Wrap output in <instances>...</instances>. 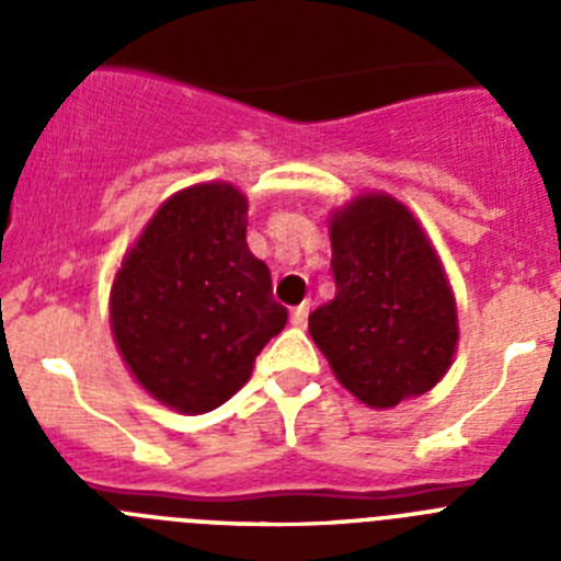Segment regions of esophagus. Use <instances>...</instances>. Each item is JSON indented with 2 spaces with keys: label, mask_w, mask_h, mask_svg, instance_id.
<instances>
[{
  "label": "esophagus",
  "mask_w": 561,
  "mask_h": 561,
  "mask_svg": "<svg viewBox=\"0 0 561 561\" xmlns=\"http://www.w3.org/2000/svg\"><path fill=\"white\" fill-rule=\"evenodd\" d=\"M309 311H311V304H300L297 309H291V325L304 329L306 320H309Z\"/></svg>",
  "instance_id": "esophagus-1"
}]
</instances>
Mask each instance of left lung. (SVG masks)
Masks as SVG:
<instances>
[{"mask_svg": "<svg viewBox=\"0 0 561 561\" xmlns=\"http://www.w3.org/2000/svg\"><path fill=\"white\" fill-rule=\"evenodd\" d=\"M329 236L336 295L309 334L336 381L374 410L433 390L458 351V306L421 221L368 191L331 210Z\"/></svg>", "mask_w": 561, "mask_h": 561, "instance_id": "8db88e82", "label": "left lung"}]
</instances>
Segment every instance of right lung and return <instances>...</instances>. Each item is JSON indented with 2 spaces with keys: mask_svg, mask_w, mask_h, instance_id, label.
I'll use <instances>...</instances> for the list:
<instances>
[{
  "mask_svg": "<svg viewBox=\"0 0 561 561\" xmlns=\"http://www.w3.org/2000/svg\"><path fill=\"white\" fill-rule=\"evenodd\" d=\"M289 311L247 247V196L230 182L182 187L123 255L108 295L114 345L151 399L199 415L252 376Z\"/></svg>",
  "mask_w": 561,
  "mask_h": 561,
  "instance_id": "right-lung-1",
  "label": "right lung"
}]
</instances>
